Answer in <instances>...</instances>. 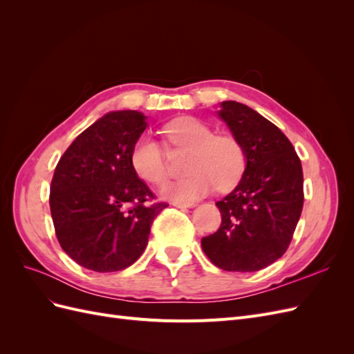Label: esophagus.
Wrapping results in <instances>:
<instances>
[{
    "label": "esophagus",
    "instance_id": "34e87169",
    "mask_svg": "<svg viewBox=\"0 0 354 354\" xmlns=\"http://www.w3.org/2000/svg\"><path fill=\"white\" fill-rule=\"evenodd\" d=\"M173 205L177 208H194L195 203L194 202H187V203H181V202H173Z\"/></svg>",
    "mask_w": 354,
    "mask_h": 354
}]
</instances>
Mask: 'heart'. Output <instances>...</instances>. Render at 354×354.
Returning <instances> with one entry per match:
<instances>
[{
	"instance_id": "1",
	"label": "heart",
	"mask_w": 354,
	"mask_h": 354,
	"mask_svg": "<svg viewBox=\"0 0 354 354\" xmlns=\"http://www.w3.org/2000/svg\"><path fill=\"white\" fill-rule=\"evenodd\" d=\"M165 134L174 146L192 151L189 164L192 177L165 185L160 189L165 199L187 203L208 195L214 186L226 192L238 185L246 167V155L236 137L216 134L205 122L192 116L167 124ZM130 159L137 176L149 183L160 185L167 180V158L153 138L147 136L138 138Z\"/></svg>"
}]
</instances>
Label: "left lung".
Returning a JSON list of instances; mask_svg holds the SVG:
<instances>
[{"instance_id":"1","label":"left lung","mask_w":354,"mask_h":354,"mask_svg":"<svg viewBox=\"0 0 354 354\" xmlns=\"http://www.w3.org/2000/svg\"><path fill=\"white\" fill-rule=\"evenodd\" d=\"M217 115L243 146L246 167L238 186L216 202L220 229L201 245L223 270L257 272L291 243L304 202L301 162L288 137L250 106L226 100Z\"/></svg>"}]
</instances>
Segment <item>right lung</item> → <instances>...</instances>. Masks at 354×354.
<instances>
[{"instance_id":"obj_1","label":"right lung","mask_w":354,"mask_h":354,"mask_svg":"<svg viewBox=\"0 0 354 354\" xmlns=\"http://www.w3.org/2000/svg\"><path fill=\"white\" fill-rule=\"evenodd\" d=\"M147 127L137 111H113L84 130L63 153L51 181L50 209L59 243L99 273L124 270L140 257L164 202L137 177L131 151Z\"/></svg>"}]
</instances>
